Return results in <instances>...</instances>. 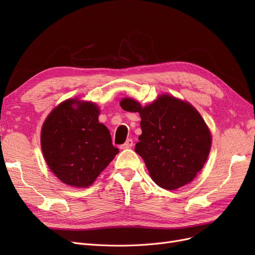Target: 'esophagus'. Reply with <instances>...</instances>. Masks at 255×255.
Here are the masks:
<instances>
[{
    "mask_svg": "<svg viewBox=\"0 0 255 255\" xmlns=\"http://www.w3.org/2000/svg\"><path fill=\"white\" fill-rule=\"evenodd\" d=\"M133 144H134L133 139H128L125 143L121 145V149H123V150H125V149H129V148H132Z\"/></svg>",
    "mask_w": 255,
    "mask_h": 255,
    "instance_id": "34e87169",
    "label": "esophagus"
}]
</instances>
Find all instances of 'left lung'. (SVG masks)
Masks as SVG:
<instances>
[{
  "mask_svg": "<svg viewBox=\"0 0 255 255\" xmlns=\"http://www.w3.org/2000/svg\"><path fill=\"white\" fill-rule=\"evenodd\" d=\"M120 106L140 116L142 133L135 151L159 187H183L202 170L212 148V134L189 102L163 94L144 106L132 98H123Z\"/></svg>",
  "mask_w": 255,
  "mask_h": 255,
  "instance_id": "obj_1",
  "label": "left lung"
}]
</instances>
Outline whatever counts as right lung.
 <instances>
[{
	"label": "right lung",
	"instance_id": "obj_1",
	"mask_svg": "<svg viewBox=\"0 0 255 255\" xmlns=\"http://www.w3.org/2000/svg\"><path fill=\"white\" fill-rule=\"evenodd\" d=\"M100 107L78 98L58 104L45 118L40 134L50 170L68 186L86 188L110 165L119 149L99 122Z\"/></svg>",
	"mask_w": 255,
	"mask_h": 255
}]
</instances>
